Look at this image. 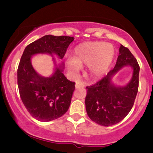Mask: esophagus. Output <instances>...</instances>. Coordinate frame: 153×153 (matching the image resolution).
<instances>
[{"label":"esophagus","mask_w":153,"mask_h":153,"mask_svg":"<svg viewBox=\"0 0 153 153\" xmlns=\"http://www.w3.org/2000/svg\"><path fill=\"white\" fill-rule=\"evenodd\" d=\"M84 87H85V84H84L82 81H78L75 83V88H76L77 89L82 88Z\"/></svg>","instance_id":"34e87169"}]
</instances>
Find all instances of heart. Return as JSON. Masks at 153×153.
Segmentation results:
<instances>
[{"label":"heart","instance_id":"heart-1","mask_svg":"<svg viewBox=\"0 0 153 153\" xmlns=\"http://www.w3.org/2000/svg\"><path fill=\"white\" fill-rule=\"evenodd\" d=\"M114 56V50L110 45L103 42L80 44L73 50V57L67 60L68 71L75 73L83 65L96 77L102 75L109 67Z\"/></svg>","mask_w":153,"mask_h":153}]
</instances>
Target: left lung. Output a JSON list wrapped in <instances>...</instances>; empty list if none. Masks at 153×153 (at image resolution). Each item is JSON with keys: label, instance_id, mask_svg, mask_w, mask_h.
I'll return each mask as SVG.
<instances>
[{"label": "left lung", "instance_id": "obj_1", "mask_svg": "<svg viewBox=\"0 0 153 153\" xmlns=\"http://www.w3.org/2000/svg\"><path fill=\"white\" fill-rule=\"evenodd\" d=\"M125 66L133 70L131 81L125 87H116L112 77ZM140 66L130 51L121 45L119 55L113 70L94 85L87 86L85 108L91 120L103 127H109L124 119L129 113L138 91Z\"/></svg>", "mask_w": 153, "mask_h": 153}]
</instances>
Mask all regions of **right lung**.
<instances>
[{
	"mask_svg": "<svg viewBox=\"0 0 153 153\" xmlns=\"http://www.w3.org/2000/svg\"><path fill=\"white\" fill-rule=\"evenodd\" d=\"M73 40L72 36L45 35L27 45L23 52L17 71L19 94L29 113L39 121L50 122L66 113L75 82L68 80L62 73L63 63L56 67L51 77L39 75L31 65V56L55 54L62 59Z\"/></svg>",
	"mask_w": 153,
	"mask_h": 153,
	"instance_id": "right-lung-1",
	"label": "right lung"
}]
</instances>
